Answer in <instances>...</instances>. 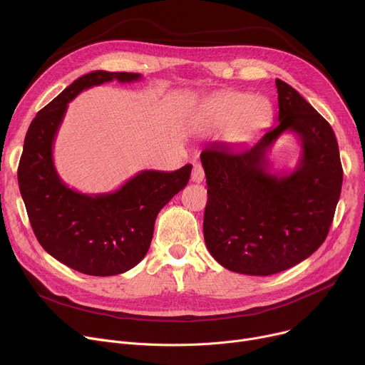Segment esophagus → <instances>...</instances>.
<instances>
[{
    "label": "esophagus",
    "mask_w": 365,
    "mask_h": 365,
    "mask_svg": "<svg viewBox=\"0 0 365 365\" xmlns=\"http://www.w3.org/2000/svg\"><path fill=\"white\" fill-rule=\"evenodd\" d=\"M192 182L195 183H202L203 179H205V172H203V168L199 165V163H195L193 165V170H192V176H190Z\"/></svg>",
    "instance_id": "obj_1"
}]
</instances>
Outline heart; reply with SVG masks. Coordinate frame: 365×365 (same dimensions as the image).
<instances>
[{
    "instance_id": "1",
    "label": "heart",
    "mask_w": 365,
    "mask_h": 365,
    "mask_svg": "<svg viewBox=\"0 0 365 365\" xmlns=\"http://www.w3.org/2000/svg\"><path fill=\"white\" fill-rule=\"evenodd\" d=\"M270 102L259 95L228 92L203 102L196 121L207 130H225V137L244 143L262 131L270 121Z\"/></svg>"
}]
</instances>
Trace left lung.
Listing matches in <instances>:
<instances>
[{
    "instance_id": "left-lung-1",
    "label": "left lung",
    "mask_w": 365,
    "mask_h": 365,
    "mask_svg": "<svg viewBox=\"0 0 365 365\" xmlns=\"http://www.w3.org/2000/svg\"><path fill=\"white\" fill-rule=\"evenodd\" d=\"M277 125L252 145L214 144L200 153L207 203L205 244L235 273L270 276L314 254L325 241L342 186V166L329 123L290 85L276 79ZM284 132L301 143L292 173L271 170L268 151Z\"/></svg>"
}]
</instances>
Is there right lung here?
<instances>
[{"label": "right lung", "mask_w": 365, "mask_h": 365, "mask_svg": "<svg viewBox=\"0 0 365 365\" xmlns=\"http://www.w3.org/2000/svg\"><path fill=\"white\" fill-rule=\"evenodd\" d=\"M137 82L140 73L93 71L78 78L31 121L19 165V186L34 235L58 262L89 276L135 267L150 248L162 207L189 182L192 165L175 172L141 170L110 193L88 195L58 175L53 144L68 103L103 82Z\"/></svg>", "instance_id": "1"}]
</instances>
